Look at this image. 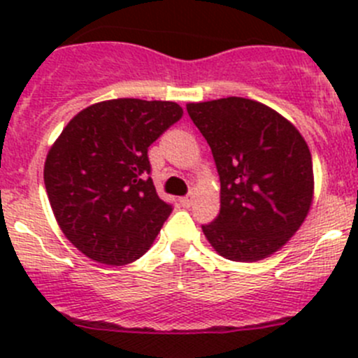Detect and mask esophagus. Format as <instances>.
Returning <instances> with one entry per match:
<instances>
[{
	"label": "esophagus",
	"mask_w": 358,
	"mask_h": 358,
	"mask_svg": "<svg viewBox=\"0 0 358 358\" xmlns=\"http://www.w3.org/2000/svg\"><path fill=\"white\" fill-rule=\"evenodd\" d=\"M192 201H194L192 196H185L180 199V204H182L183 208H190V206H192Z\"/></svg>",
	"instance_id": "esophagus-1"
}]
</instances>
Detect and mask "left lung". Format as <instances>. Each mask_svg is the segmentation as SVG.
<instances>
[{"instance_id":"1","label":"left lung","mask_w":358,"mask_h":358,"mask_svg":"<svg viewBox=\"0 0 358 358\" xmlns=\"http://www.w3.org/2000/svg\"><path fill=\"white\" fill-rule=\"evenodd\" d=\"M220 175V215L206 239L232 262L279 251L305 222L313 199L312 154L286 117L256 100L227 96L187 103Z\"/></svg>"}]
</instances>
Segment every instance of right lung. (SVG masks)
Here are the masks:
<instances>
[{
  "instance_id": "1",
  "label": "right lung",
  "mask_w": 358,
  "mask_h": 358,
  "mask_svg": "<svg viewBox=\"0 0 358 358\" xmlns=\"http://www.w3.org/2000/svg\"><path fill=\"white\" fill-rule=\"evenodd\" d=\"M182 115L175 102L115 99L69 121L46 156L45 187L83 255L119 266L152 246L173 208L157 196L147 150Z\"/></svg>"
}]
</instances>
